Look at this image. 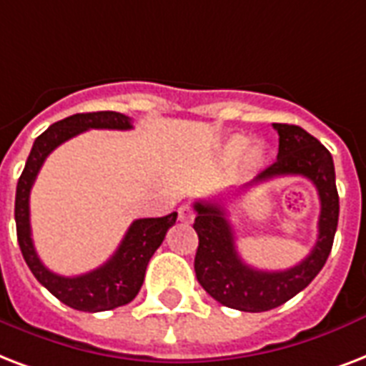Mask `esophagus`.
Instances as JSON below:
<instances>
[{"label": "esophagus", "instance_id": "1", "mask_svg": "<svg viewBox=\"0 0 366 366\" xmlns=\"http://www.w3.org/2000/svg\"><path fill=\"white\" fill-rule=\"evenodd\" d=\"M194 219V209L191 206H181L179 208V222L191 223Z\"/></svg>", "mask_w": 366, "mask_h": 366}]
</instances>
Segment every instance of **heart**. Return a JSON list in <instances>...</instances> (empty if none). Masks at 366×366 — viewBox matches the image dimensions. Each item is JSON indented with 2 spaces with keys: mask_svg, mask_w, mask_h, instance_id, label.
Masks as SVG:
<instances>
[{
  "mask_svg": "<svg viewBox=\"0 0 366 366\" xmlns=\"http://www.w3.org/2000/svg\"><path fill=\"white\" fill-rule=\"evenodd\" d=\"M246 143H248V139L242 137V135H233V137L229 139L227 144H225V154L227 157H239L240 152L244 151ZM263 158V149L259 147V144H254L250 151H248V154H246V164L248 166H257V164L262 162Z\"/></svg>",
  "mask_w": 366,
  "mask_h": 366,
  "instance_id": "b5f03b06",
  "label": "heart"
}]
</instances>
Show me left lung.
<instances>
[{
  "label": "left lung",
  "mask_w": 366,
  "mask_h": 366,
  "mask_svg": "<svg viewBox=\"0 0 366 366\" xmlns=\"http://www.w3.org/2000/svg\"><path fill=\"white\" fill-rule=\"evenodd\" d=\"M279 133V154L252 185L280 175H302L315 185L321 214L319 234L310 256L285 271H262L242 262L234 244L233 225L219 202H194L198 248L194 271L198 282L219 304L248 313L279 307L315 279L332 250L338 227L340 200L332 154L313 135L292 124H273ZM248 185V187H252Z\"/></svg>",
  "instance_id": "left-lung-1"
}]
</instances>
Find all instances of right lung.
I'll list each match as a JSON object with an SVG mask.
<instances>
[{
	"label": "right lung",
	"instance_id": "1",
	"mask_svg": "<svg viewBox=\"0 0 366 366\" xmlns=\"http://www.w3.org/2000/svg\"><path fill=\"white\" fill-rule=\"evenodd\" d=\"M132 127L129 116L112 110L68 116L47 127L34 141L26 166L16 183V239L24 262L34 277L39 280V285H44L56 300H61L62 304H66L72 310L97 313V311H109L129 304L141 290L147 265L151 262L152 254L158 250V246L162 244L168 229L177 219V212L164 217L135 219L109 262L86 274L62 277L45 267L34 248L32 229H30V191L45 158L59 144L87 129H132Z\"/></svg>",
	"mask_w": 366,
	"mask_h": 366
}]
</instances>
